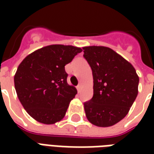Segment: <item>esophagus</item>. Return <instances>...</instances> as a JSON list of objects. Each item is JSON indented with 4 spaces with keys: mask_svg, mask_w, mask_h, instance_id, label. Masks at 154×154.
<instances>
[{
    "mask_svg": "<svg viewBox=\"0 0 154 154\" xmlns=\"http://www.w3.org/2000/svg\"><path fill=\"white\" fill-rule=\"evenodd\" d=\"M77 89L78 92H81V91H82V86H81V84H78V85H77Z\"/></svg>",
    "mask_w": 154,
    "mask_h": 154,
    "instance_id": "obj_1",
    "label": "esophagus"
}]
</instances>
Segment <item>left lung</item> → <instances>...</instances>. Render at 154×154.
Wrapping results in <instances>:
<instances>
[{"instance_id":"1","label":"left lung","mask_w":154,"mask_h":154,"mask_svg":"<svg viewBox=\"0 0 154 154\" xmlns=\"http://www.w3.org/2000/svg\"><path fill=\"white\" fill-rule=\"evenodd\" d=\"M93 76V97L84 103L87 119L109 127L124 119L138 95L139 77L123 57L103 46L82 48Z\"/></svg>"}]
</instances>
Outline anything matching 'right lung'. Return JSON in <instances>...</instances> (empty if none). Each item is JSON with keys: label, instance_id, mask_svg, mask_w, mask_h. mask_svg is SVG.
Segmentation results:
<instances>
[{"label": "right lung", "instance_id": "1", "mask_svg": "<svg viewBox=\"0 0 154 154\" xmlns=\"http://www.w3.org/2000/svg\"><path fill=\"white\" fill-rule=\"evenodd\" d=\"M81 52L80 48L54 44L35 51L19 65L15 91L25 110L37 121L52 125L64 117L77 93L67 84L65 65Z\"/></svg>", "mask_w": 154, "mask_h": 154}]
</instances>
